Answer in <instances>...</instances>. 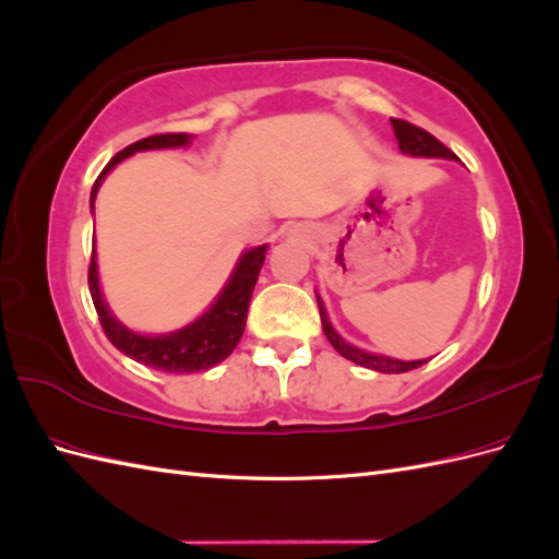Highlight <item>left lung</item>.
<instances>
[{"instance_id": "left-lung-1", "label": "left lung", "mask_w": 559, "mask_h": 559, "mask_svg": "<svg viewBox=\"0 0 559 559\" xmlns=\"http://www.w3.org/2000/svg\"><path fill=\"white\" fill-rule=\"evenodd\" d=\"M392 128L399 140V148L401 154L405 156H415V158H445V160H460L452 151L438 142L433 134H429L427 130H421L408 121H401V118H392ZM317 306H319V314H321V329H324V335L329 337V343L335 347L337 354H343L345 359L359 364L364 368H373L380 370V373H405V370L419 368L421 364H427L429 359H417V361H401V359H392L384 357V354H373L366 352L361 347L349 345L345 337L333 329V324L329 321L324 302H321V296L317 294Z\"/></svg>"}]
</instances>
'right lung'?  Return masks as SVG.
<instances>
[{
	"instance_id": "obj_1",
	"label": "right lung",
	"mask_w": 559,
	"mask_h": 559,
	"mask_svg": "<svg viewBox=\"0 0 559 559\" xmlns=\"http://www.w3.org/2000/svg\"><path fill=\"white\" fill-rule=\"evenodd\" d=\"M195 134L189 132H167V134H154L126 146L123 151L107 163V167L93 183L91 191V210L95 214V198L99 186L107 179V175L114 170L118 163L134 156L138 151H156V148H183L189 146ZM267 245L251 247L240 253L238 263H235L228 282L224 284L222 294L214 298L212 306L202 312L191 324H186L170 333L146 335L128 329L121 319H118L105 300L103 286H99V273H97V251L93 242V259L88 270V286L91 296L95 302V310L99 314V324H103L109 343L123 352L126 357L134 359L138 364L151 366L156 370H165V373H198V370H207L216 364H222L230 352L238 347L240 337L245 333L247 324V310L251 302L253 286H257L261 265L265 261Z\"/></svg>"
}]
</instances>
